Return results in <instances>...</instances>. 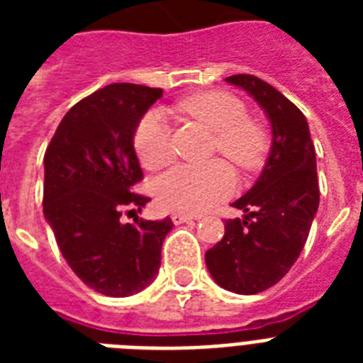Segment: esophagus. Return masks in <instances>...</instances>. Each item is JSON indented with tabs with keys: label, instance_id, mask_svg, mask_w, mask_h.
Returning <instances> with one entry per match:
<instances>
[{
	"label": "esophagus",
	"instance_id": "1",
	"mask_svg": "<svg viewBox=\"0 0 363 363\" xmlns=\"http://www.w3.org/2000/svg\"><path fill=\"white\" fill-rule=\"evenodd\" d=\"M171 220H173V224H184V222H192L194 218L190 215H184V213H173Z\"/></svg>",
	"mask_w": 363,
	"mask_h": 363
}]
</instances>
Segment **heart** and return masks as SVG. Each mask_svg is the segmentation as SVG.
<instances>
[{
  "label": "heart",
  "mask_w": 363,
  "mask_h": 363,
  "mask_svg": "<svg viewBox=\"0 0 363 363\" xmlns=\"http://www.w3.org/2000/svg\"><path fill=\"white\" fill-rule=\"evenodd\" d=\"M182 115L203 125L213 135L211 154H222L242 171L262 165L267 137L248 118L241 99L220 90L199 92L179 101ZM133 148L145 169H158L173 156L169 125L160 111L143 116L133 133ZM235 188V177L224 162L207 165H173L154 181V196L164 209L177 213H203L228 198Z\"/></svg>",
  "instance_id": "heart-1"
}]
</instances>
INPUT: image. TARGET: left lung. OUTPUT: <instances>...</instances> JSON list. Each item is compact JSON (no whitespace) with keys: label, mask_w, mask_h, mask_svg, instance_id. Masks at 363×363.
Masks as SVG:
<instances>
[{"label":"left lung","mask_w":363,"mask_h":363,"mask_svg":"<svg viewBox=\"0 0 363 363\" xmlns=\"http://www.w3.org/2000/svg\"><path fill=\"white\" fill-rule=\"evenodd\" d=\"M226 81L258 101L271 122L273 141L256 184L233 203L245 216L224 222V238L205 252V264L216 284L250 296L277 284L298 259L320 190L303 113L258 77L241 73Z\"/></svg>","instance_id":"obj_1"}]
</instances>
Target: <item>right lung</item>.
Listing matches in <instances>:
<instances>
[{
	"instance_id": "right-lung-1",
	"label": "right lung",
	"mask_w": 363,
	"mask_h": 363,
	"mask_svg": "<svg viewBox=\"0 0 363 363\" xmlns=\"http://www.w3.org/2000/svg\"><path fill=\"white\" fill-rule=\"evenodd\" d=\"M162 88L116 82L73 105L45 152L43 213L60 252L86 286L111 298L147 288L160 269L171 218L122 222L150 198L133 133Z\"/></svg>"
}]
</instances>
